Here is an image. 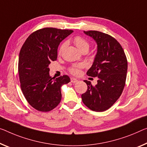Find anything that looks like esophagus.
<instances>
[{"label": "esophagus", "mask_w": 147, "mask_h": 147, "mask_svg": "<svg viewBox=\"0 0 147 147\" xmlns=\"http://www.w3.org/2000/svg\"><path fill=\"white\" fill-rule=\"evenodd\" d=\"M78 80H77V79H76V78H71V83H76V82H78Z\"/></svg>", "instance_id": "1"}]
</instances>
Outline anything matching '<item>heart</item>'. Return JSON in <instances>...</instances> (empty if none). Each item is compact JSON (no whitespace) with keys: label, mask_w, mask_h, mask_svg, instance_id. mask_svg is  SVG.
<instances>
[{"label":"heart","mask_w":147,"mask_h":147,"mask_svg":"<svg viewBox=\"0 0 147 147\" xmlns=\"http://www.w3.org/2000/svg\"><path fill=\"white\" fill-rule=\"evenodd\" d=\"M73 41L75 44L76 46L80 49V51H82L84 49H89V44L86 40L83 39L81 36H76L74 38ZM65 46V43H62L59 47V50H58V53L60 54L61 52L63 50L64 47ZM82 65L81 64H77L74 65V66H71L69 68V71L73 75H78L80 73V69L82 67Z\"/></svg>","instance_id":"heart-1"}]
</instances>
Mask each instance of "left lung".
I'll return each mask as SVG.
<instances>
[{
    "mask_svg": "<svg viewBox=\"0 0 147 147\" xmlns=\"http://www.w3.org/2000/svg\"><path fill=\"white\" fill-rule=\"evenodd\" d=\"M84 33L96 42V55L87 74L97 77L98 80L96 85L84 81L87 90L81 94V98L90 110L104 112L109 109L122 93L127 76V58L122 47L112 36L98 31H84Z\"/></svg>",
    "mask_w": 147,
    "mask_h": 147,
    "instance_id": "obj_1",
    "label": "left lung"
}]
</instances>
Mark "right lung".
I'll list each match as a JSON object with an SVG mask.
<instances>
[{
	"label": "right lung",
	"mask_w": 147,
	"mask_h": 147,
	"mask_svg": "<svg viewBox=\"0 0 147 147\" xmlns=\"http://www.w3.org/2000/svg\"><path fill=\"white\" fill-rule=\"evenodd\" d=\"M69 29L45 28L27 38L19 55L20 87L25 98L38 111L49 112L60 102L61 87L70 81L67 76H49V64L57 59L60 42L73 32Z\"/></svg>",
	"instance_id": "right-lung-1"
}]
</instances>
